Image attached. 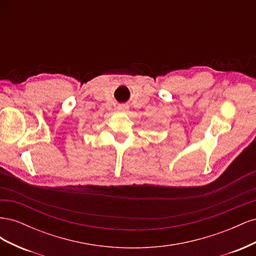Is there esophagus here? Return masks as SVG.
<instances>
[{"label": "esophagus", "mask_w": 256, "mask_h": 256, "mask_svg": "<svg viewBox=\"0 0 256 256\" xmlns=\"http://www.w3.org/2000/svg\"><path fill=\"white\" fill-rule=\"evenodd\" d=\"M128 108H129V106H128L127 104H118V109L120 111H127Z\"/></svg>", "instance_id": "esophagus-1"}]
</instances>
